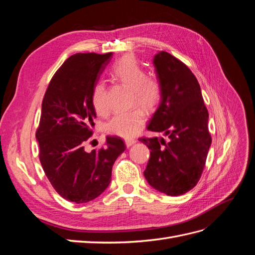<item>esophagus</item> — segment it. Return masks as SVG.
Instances as JSON below:
<instances>
[{
	"mask_svg": "<svg viewBox=\"0 0 255 255\" xmlns=\"http://www.w3.org/2000/svg\"><path fill=\"white\" fill-rule=\"evenodd\" d=\"M125 141H126L127 146H130V145H133L136 142V139H135V138H126Z\"/></svg>",
	"mask_w": 255,
	"mask_h": 255,
	"instance_id": "34e87169",
	"label": "esophagus"
}]
</instances>
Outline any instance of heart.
Returning a JSON list of instances; mask_svg holds the SVG:
<instances>
[{"label":"heart","instance_id":"heart-1","mask_svg":"<svg viewBox=\"0 0 255 255\" xmlns=\"http://www.w3.org/2000/svg\"><path fill=\"white\" fill-rule=\"evenodd\" d=\"M110 75L115 82L130 89L132 104L137 103L146 111H153L158 106L161 100L160 84L156 78L146 74L142 65L134 56L126 55L116 61ZM91 101L99 115L109 113L106 86L103 82H98L94 86ZM143 109L135 107L128 112L116 114L106 122L105 130L109 134L121 137L134 136L141 129L146 120V113Z\"/></svg>","mask_w":255,"mask_h":255}]
</instances>
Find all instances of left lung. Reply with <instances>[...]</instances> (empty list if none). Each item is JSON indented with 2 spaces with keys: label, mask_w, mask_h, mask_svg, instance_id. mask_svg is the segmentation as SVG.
<instances>
[{
  "label": "left lung",
  "mask_w": 255,
  "mask_h": 255,
  "mask_svg": "<svg viewBox=\"0 0 255 255\" xmlns=\"http://www.w3.org/2000/svg\"><path fill=\"white\" fill-rule=\"evenodd\" d=\"M161 100L146 128L164 133L140 137L150 158L143 171L153 188L168 196H180L194 188L203 172L212 137L208 112L196 76L183 61L161 51L154 57Z\"/></svg>",
  "instance_id": "left-lung-1"
}]
</instances>
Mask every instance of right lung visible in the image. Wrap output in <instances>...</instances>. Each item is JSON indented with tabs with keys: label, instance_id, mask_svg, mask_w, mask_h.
<instances>
[{
	"label": "right lung",
	"instance_id": "1",
	"mask_svg": "<svg viewBox=\"0 0 255 255\" xmlns=\"http://www.w3.org/2000/svg\"><path fill=\"white\" fill-rule=\"evenodd\" d=\"M106 54L76 53L53 75L45 91L36 139L43 171L59 196L86 203L109 186L115 160L126 150L118 136H107L105 146L86 152L97 117L91 95L112 59Z\"/></svg>",
	"mask_w": 255,
	"mask_h": 255
}]
</instances>
